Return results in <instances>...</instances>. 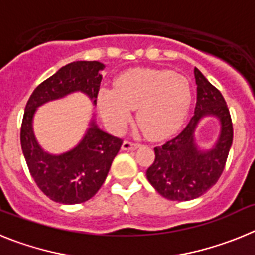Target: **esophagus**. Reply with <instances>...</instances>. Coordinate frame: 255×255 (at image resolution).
<instances>
[{"mask_svg": "<svg viewBox=\"0 0 255 255\" xmlns=\"http://www.w3.org/2000/svg\"><path fill=\"white\" fill-rule=\"evenodd\" d=\"M139 145H140V144L132 143V141H129V140H125L123 143V147L121 148H123V150H134V149H136Z\"/></svg>", "mask_w": 255, "mask_h": 255, "instance_id": "1", "label": "esophagus"}]
</instances>
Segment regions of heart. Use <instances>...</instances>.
Wrapping results in <instances>:
<instances>
[{
  "mask_svg": "<svg viewBox=\"0 0 255 255\" xmlns=\"http://www.w3.org/2000/svg\"><path fill=\"white\" fill-rule=\"evenodd\" d=\"M190 103L189 80L171 70H130L116 79L115 89L101 88L97 94L98 111L108 129L123 131L136 110V124L155 140L181 128Z\"/></svg>",
  "mask_w": 255,
  "mask_h": 255,
  "instance_id": "1",
  "label": "heart"
}]
</instances>
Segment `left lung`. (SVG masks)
I'll return each instance as SVG.
<instances>
[{
    "mask_svg": "<svg viewBox=\"0 0 255 255\" xmlns=\"http://www.w3.org/2000/svg\"><path fill=\"white\" fill-rule=\"evenodd\" d=\"M197 105L194 115L176 138L154 148L155 158L147 170V179L162 197L186 202L203 195L215 185L225 168L233 144V123L224 97L194 67ZM220 121V135L208 150L195 141V131L204 117Z\"/></svg>",
    "mask_w": 255,
    "mask_h": 255,
    "instance_id": "1",
    "label": "left lung"
}]
</instances>
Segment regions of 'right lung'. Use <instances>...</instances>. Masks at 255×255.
<instances>
[{
  "label": "right lung",
  "mask_w": 255,
  "mask_h": 255,
  "mask_svg": "<svg viewBox=\"0 0 255 255\" xmlns=\"http://www.w3.org/2000/svg\"><path fill=\"white\" fill-rule=\"evenodd\" d=\"M105 65L98 61H75L62 66L31 93L22 117L20 141L22 154L38 188L53 202L78 204L91 199L105 182L123 140L98 128L94 116L82 140L61 154L46 152L33 130L40 106L82 92L97 105Z\"/></svg>",
  "instance_id": "right-lung-1"
}]
</instances>
